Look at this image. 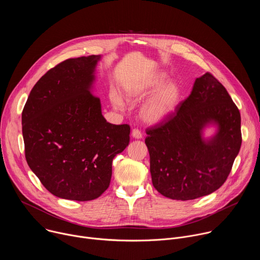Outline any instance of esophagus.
<instances>
[{
  "mask_svg": "<svg viewBox=\"0 0 260 260\" xmlns=\"http://www.w3.org/2000/svg\"><path fill=\"white\" fill-rule=\"evenodd\" d=\"M132 137H133L134 139H141V138H142V133H141L139 129L135 128V129L132 131Z\"/></svg>",
  "mask_w": 260,
  "mask_h": 260,
  "instance_id": "esophagus-1",
  "label": "esophagus"
}]
</instances>
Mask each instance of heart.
I'll list each match as a JSON object with an SVG mask.
<instances>
[{"label": "heart", "instance_id": "obj_1", "mask_svg": "<svg viewBox=\"0 0 260 260\" xmlns=\"http://www.w3.org/2000/svg\"><path fill=\"white\" fill-rule=\"evenodd\" d=\"M167 80V74L159 71L141 81L125 83L122 87L123 95L129 103L139 102L149 95L139 111L141 119L147 124L155 125L166 121L173 115L179 105L181 98L180 86L174 80ZM110 101L113 107L118 110L125 107V101L115 91L110 93Z\"/></svg>", "mask_w": 260, "mask_h": 260}]
</instances>
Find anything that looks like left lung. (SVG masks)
I'll list each match as a JSON object with an SVG mask.
<instances>
[{
  "instance_id": "left-lung-1",
  "label": "left lung",
  "mask_w": 260,
  "mask_h": 260,
  "mask_svg": "<svg viewBox=\"0 0 260 260\" xmlns=\"http://www.w3.org/2000/svg\"><path fill=\"white\" fill-rule=\"evenodd\" d=\"M209 127L214 133L206 136ZM146 133L153 186L177 201L194 200L221 187L242 144L240 111L209 73L196 79L189 96L167 121Z\"/></svg>"
}]
</instances>
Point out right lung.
<instances>
[{"mask_svg":"<svg viewBox=\"0 0 260 260\" xmlns=\"http://www.w3.org/2000/svg\"><path fill=\"white\" fill-rule=\"evenodd\" d=\"M102 55L67 59L32 87L22 111L25 158L53 196L86 202L99 198L112 161L129 143L127 124H111L94 95Z\"/></svg>","mask_w":260,"mask_h":260,"instance_id":"obj_1","label":"right lung"}]
</instances>
